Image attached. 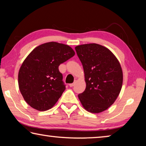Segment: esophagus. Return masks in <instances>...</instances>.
I'll use <instances>...</instances> for the list:
<instances>
[{"instance_id": "obj_1", "label": "esophagus", "mask_w": 146, "mask_h": 146, "mask_svg": "<svg viewBox=\"0 0 146 146\" xmlns=\"http://www.w3.org/2000/svg\"><path fill=\"white\" fill-rule=\"evenodd\" d=\"M75 85V83H72V84H70L69 86H70V87H73V86Z\"/></svg>"}]
</instances>
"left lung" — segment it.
I'll use <instances>...</instances> for the list:
<instances>
[{"label":"left lung","mask_w":146,"mask_h":146,"mask_svg":"<svg viewBox=\"0 0 146 146\" xmlns=\"http://www.w3.org/2000/svg\"><path fill=\"white\" fill-rule=\"evenodd\" d=\"M84 71L86 88L78 95L86 110L92 113L102 112L117 99L123 82L119 61L110 49L98 44L75 47Z\"/></svg>","instance_id":"1"}]
</instances>
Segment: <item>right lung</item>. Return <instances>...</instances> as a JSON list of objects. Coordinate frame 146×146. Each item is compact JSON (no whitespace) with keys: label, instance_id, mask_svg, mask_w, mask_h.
<instances>
[{"label":"right lung","instance_id":"1","mask_svg":"<svg viewBox=\"0 0 146 146\" xmlns=\"http://www.w3.org/2000/svg\"><path fill=\"white\" fill-rule=\"evenodd\" d=\"M70 46L55 42L41 44L24 60L18 75L24 100L40 111L51 109L66 90L60 64L75 55Z\"/></svg>","mask_w":146,"mask_h":146}]
</instances>
